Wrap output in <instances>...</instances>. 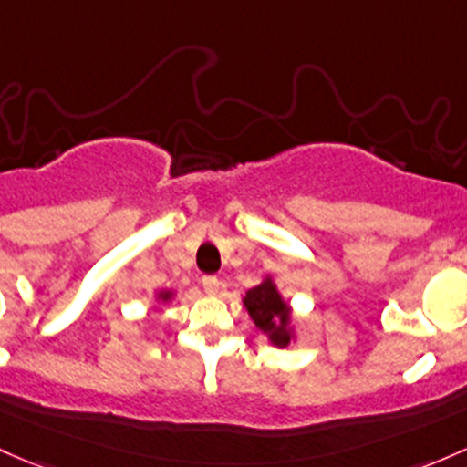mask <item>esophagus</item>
<instances>
[{
  "mask_svg": "<svg viewBox=\"0 0 467 467\" xmlns=\"http://www.w3.org/2000/svg\"><path fill=\"white\" fill-rule=\"evenodd\" d=\"M201 282H203L205 293H210V296H217V293H219V279L217 277L208 275V277H203Z\"/></svg>",
  "mask_w": 467,
  "mask_h": 467,
  "instance_id": "1",
  "label": "esophagus"
}]
</instances>
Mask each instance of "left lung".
Segmentation results:
<instances>
[{"label": "left lung", "mask_w": 467, "mask_h": 467, "mask_svg": "<svg viewBox=\"0 0 467 467\" xmlns=\"http://www.w3.org/2000/svg\"><path fill=\"white\" fill-rule=\"evenodd\" d=\"M242 302L244 306H246L250 320L257 327V331H262L273 347L284 349V347H288L291 342H297L293 306L288 304V299L279 293L273 275H266L257 286L246 291Z\"/></svg>", "instance_id": "1"}]
</instances>
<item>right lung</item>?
<instances>
[{
  "label": "right lung",
  "instance_id": "right-lung-1",
  "mask_svg": "<svg viewBox=\"0 0 467 467\" xmlns=\"http://www.w3.org/2000/svg\"><path fill=\"white\" fill-rule=\"evenodd\" d=\"M174 297H176V291H171V288H161V291L154 293V302L159 304V306L161 304H170Z\"/></svg>",
  "mask_w": 467,
  "mask_h": 467
}]
</instances>
